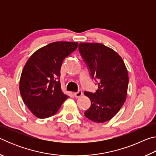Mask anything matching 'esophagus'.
<instances>
[{"label":"esophagus","mask_w":156,"mask_h":156,"mask_svg":"<svg viewBox=\"0 0 156 156\" xmlns=\"http://www.w3.org/2000/svg\"><path fill=\"white\" fill-rule=\"evenodd\" d=\"M82 95H83V92L81 91H78V92H74V93H73V96H74L76 98L80 97L82 96Z\"/></svg>","instance_id":"obj_1"}]
</instances>
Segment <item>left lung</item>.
Returning a JSON list of instances; mask_svg holds the SVG:
<instances>
[{
    "label": "left lung",
    "mask_w": 156,
    "mask_h": 156,
    "mask_svg": "<svg viewBox=\"0 0 156 156\" xmlns=\"http://www.w3.org/2000/svg\"><path fill=\"white\" fill-rule=\"evenodd\" d=\"M78 49L91 78L98 80L95 93L84 92L91 100V107L84 115L94 122H107L119 112L126 100L127 69L120 55L101 43H80Z\"/></svg>",
    "instance_id": "8db88e82"
}]
</instances>
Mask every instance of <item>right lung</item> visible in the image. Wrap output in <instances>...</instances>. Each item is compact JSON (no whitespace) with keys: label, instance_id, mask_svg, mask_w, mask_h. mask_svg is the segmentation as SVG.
Returning <instances> with one entry per match:
<instances>
[{"label":"right lung","instance_id":"add662e5","mask_svg":"<svg viewBox=\"0 0 156 156\" xmlns=\"http://www.w3.org/2000/svg\"><path fill=\"white\" fill-rule=\"evenodd\" d=\"M78 45L76 42H54L37 50L26 62L19 89L24 103L37 118L56 114L69 98L61 90L60 68Z\"/></svg>","mask_w":156,"mask_h":156}]
</instances>
